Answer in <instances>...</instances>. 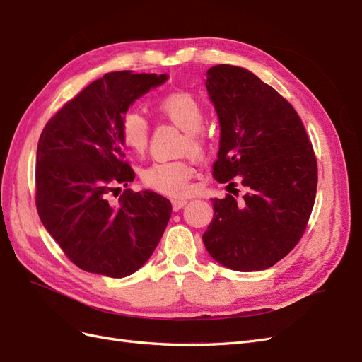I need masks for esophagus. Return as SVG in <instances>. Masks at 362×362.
I'll return each mask as SVG.
<instances>
[{
	"label": "esophagus",
	"instance_id": "esophagus-1",
	"mask_svg": "<svg viewBox=\"0 0 362 362\" xmlns=\"http://www.w3.org/2000/svg\"><path fill=\"white\" fill-rule=\"evenodd\" d=\"M185 204H187V199H172V206H173L175 211L181 210V208H182Z\"/></svg>",
	"mask_w": 362,
	"mask_h": 362
}]
</instances>
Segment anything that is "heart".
Segmentation results:
<instances>
[{"label": "heart", "mask_w": 362, "mask_h": 362, "mask_svg": "<svg viewBox=\"0 0 362 362\" xmlns=\"http://www.w3.org/2000/svg\"><path fill=\"white\" fill-rule=\"evenodd\" d=\"M158 110L173 125L185 133V148L192 152L201 149L199 131L204 127L205 115L201 103L187 92H177L164 96L158 103ZM119 136L122 145L134 154H141L148 146L149 124L137 110H128L120 119ZM193 168L185 161H160L151 164L141 172V181L148 189L170 198H181L192 190Z\"/></svg>", "instance_id": "obj_1"}]
</instances>
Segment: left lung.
I'll return each instance as SVG.
<instances>
[{"instance_id": "8db88e82", "label": "left lung", "mask_w": 362, "mask_h": 362, "mask_svg": "<svg viewBox=\"0 0 362 362\" xmlns=\"http://www.w3.org/2000/svg\"><path fill=\"white\" fill-rule=\"evenodd\" d=\"M206 90L221 125L214 178L246 187L242 201L211 199L202 235L218 264L264 270L298 245L311 216L317 161L299 115L255 74L233 64L206 71Z\"/></svg>"}]
</instances>
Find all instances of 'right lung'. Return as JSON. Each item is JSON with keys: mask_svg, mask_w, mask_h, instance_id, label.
I'll use <instances>...</instances> for the list:
<instances>
[{"mask_svg": "<svg viewBox=\"0 0 362 362\" xmlns=\"http://www.w3.org/2000/svg\"><path fill=\"white\" fill-rule=\"evenodd\" d=\"M168 74L117 71L90 83L43 128L36 157L40 221L80 269L108 278L139 270L156 250L172 214L161 194L125 189L134 172L124 161L119 125L129 105Z\"/></svg>", "mask_w": 362, "mask_h": 362, "instance_id": "add662e5", "label": "right lung"}]
</instances>
